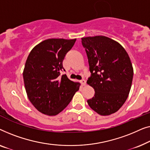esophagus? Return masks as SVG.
Here are the masks:
<instances>
[{
  "mask_svg": "<svg viewBox=\"0 0 150 150\" xmlns=\"http://www.w3.org/2000/svg\"><path fill=\"white\" fill-rule=\"evenodd\" d=\"M80 82H81L82 86H85L86 83V81L85 79H81V81H80Z\"/></svg>",
  "mask_w": 150,
  "mask_h": 150,
  "instance_id": "obj_1",
  "label": "esophagus"
}]
</instances>
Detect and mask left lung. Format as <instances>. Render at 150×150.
<instances>
[{
	"instance_id": "1",
	"label": "left lung",
	"mask_w": 150,
	"mask_h": 150,
	"mask_svg": "<svg viewBox=\"0 0 150 150\" xmlns=\"http://www.w3.org/2000/svg\"><path fill=\"white\" fill-rule=\"evenodd\" d=\"M91 75L87 83L94 89L87 100L90 108L101 115L116 112L125 103L133 78V69L124 48L104 36L81 38Z\"/></svg>"
}]
</instances>
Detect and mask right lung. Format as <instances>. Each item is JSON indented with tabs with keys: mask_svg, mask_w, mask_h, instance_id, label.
Masks as SVG:
<instances>
[{
	"mask_svg": "<svg viewBox=\"0 0 150 150\" xmlns=\"http://www.w3.org/2000/svg\"><path fill=\"white\" fill-rule=\"evenodd\" d=\"M75 39H50L32 50L27 58L23 77L27 95L38 111L56 115L66 108L79 90V83L60 75L62 62Z\"/></svg>",
	"mask_w": 150,
	"mask_h": 150,
	"instance_id": "right-lung-1",
	"label": "right lung"
}]
</instances>
